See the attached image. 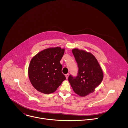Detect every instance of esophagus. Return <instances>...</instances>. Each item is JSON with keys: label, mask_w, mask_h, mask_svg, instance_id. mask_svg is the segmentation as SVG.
<instances>
[{"label": "esophagus", "mask_w": 128, "mask_h": 128, "mask_svg": "<svg viewBox=\"0 0 128 128\" xmlns=\"http://www.w3.org/2000/svg\"><path fill=\"white\" fill-rule=\"evenodd\" d=\"M68 76H69V74H65V76H66V79H68Z\"/></svg>", "instance_id": "obj_1"}]
</instances>
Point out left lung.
I'll list each match as a JSON object with an SVG mask.
<instances>
[{"label":"left lung","instance_id":"obj_1","mask_svg":"<svg viewBox=\"0 0 128 128\" xmlns=\"http://www.w3.org/2000/svg\"><path fill=\"white\" fill-rule=\"evenodd\" d=\"M72 54L78 66V74L76 77L72 75L68 81L74 92L84 97L94 92L104 78L102 70L96 58L90 52L74 48Z\"/></svg>","mask_w":128,"mask_h":128}]
</instances>
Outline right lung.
Returning <instances> with one entry per match:
<instances>
[{"label": "right lung", "instance_id": "right-lung-1", "mask_svg": "<svg viewBox=\"0 0 128 128\" xmlns=\"http://www.w3.org/2000/svg\"><path fill=\"white\" fill-rule=\"evenodd\" d=\"M65 52L60 47L49 48L34 56L28 67V76L32 86L38 92H54L66 79L62 73L60 61Z\"/></svg>", "mask_w": 128, "mask_h": 128}]
</instances>
